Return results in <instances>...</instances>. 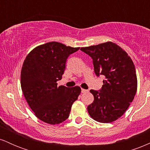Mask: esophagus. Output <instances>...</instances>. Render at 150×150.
Here are the masks:
<instances>
[{
	"mask_svg": "<svg viewBox=\"0 0 150 150\" xmlns=\"http://www.w3.org/2000/svg\"><path fill=\"white\" fill-rule=\"evenodd\" d=\"M88 92V90H87V89H82V93H87Z\"/></svg>",
	"mask_w": 150,
	"mask_h": 150,
	"instance_id": "esophagus-1",
	"label": "esophagus"
}]
</instances>
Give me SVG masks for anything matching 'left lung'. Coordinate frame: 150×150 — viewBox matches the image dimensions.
<instances>
[{
	"label": "left lung",
	"mask_w": 150,
	"mask_h": 150,
	"mask_svg": "<svg viewBox=\"0 0 150 150\" xmlns=\"http://www.w3.org/2000/svg\"><path fill=\"white\" fill-rule=\"evenodd\" d=\"M80 50L92 58L96 75L105 76L100 91L90 90L94 101L87 106L89 116L99 123L115 121L126 111L137 92L133 62L124 50L111 42Z\"/></svg>",
	"instance_id": "8db88e82"
}]
</instances>
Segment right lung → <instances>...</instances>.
I'll return each mask as SVG.
<instances>
[{
	"label": "right lung",
	"mask_w": 150,
	"mask_h": 150,
	"mask_svg": "<svg viewBox=\"0 0 150 150\" xmlns=\"http://www.w3.org/2000/svg\"><path fill=\"white\" fill-rule=\"evenodd\" d=\"M79 49L51 42L37 46L26 56L20 75L21 88L34 115L44 123L56 125L65 121L80 95L78 86L69 88L57 84L67 58Z\"/></svg>",
	"instance_id": "add662e5"
}]
</instances>
